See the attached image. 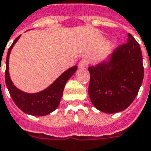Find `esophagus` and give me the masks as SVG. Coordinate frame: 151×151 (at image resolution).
<instances>
[{"label": "esophagus", "mask_w": 151, "mask_h": 151, "mask_svg": "<svg viewBox=\"0 0 151 151\" xmlns=\"http://www.w3.org/2000/svg\"><path fill=\"white\" fill-rule=\"evenodd\" d=\"M89 63V61L87 58H84V59H81L79 63V67L81 68H84V67H87Z\"/></svg>", "instance_id": "1"}]
</instances>
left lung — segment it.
<instances>
[{"label": "left lung", "mask_w": 151, "mask_h": 151, "mask_svg": "<svg viewBox=\"0 0 151 151\" xmlns=\"http://www.w3.org/2000/svg\"><path fill=\"white\" fill-rule=\"evenodd\" d=\"M127 42L116 48L110 59L89 67L88 95L93 105L105 113L125 110L137 97L144 77L142 50L129 33Z\"/></svg>", "instance_id": "obj_1"}]
</instances>
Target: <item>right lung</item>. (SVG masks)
Instances as JSON below:
<instances>
[{
	"mask_svg": "<svg viewBox=\"0 0 151 151\" xmlns=\"http://www.w3.org/2000/svg\"><path fill=\"white\" fill-rule=\"evenodd\" d=\"M20 36H19L14 40V41L13 42L8 50L5 67V84L8 88V90L13 101H14L16 106L24 113L35 116L49 115L54 110H56L57 107L58 106L63 96L64 87L67 84V81L76 72L77 67L74 66L64 71L50 86L40 93H27L19 90V88H17L14 85L9 77V58L10 51Z\"/></svg>",
	"mask_w": 151,
	"mask_h": 151,
	"instance_id": "1",
	"label": "right lung"
}]
</instances>
